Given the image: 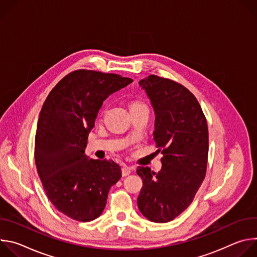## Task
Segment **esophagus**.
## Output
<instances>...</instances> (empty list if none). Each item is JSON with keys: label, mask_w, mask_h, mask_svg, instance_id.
<instances>
[{"label": "esophagus", "mask_w": 257, "mask_h": 257, "mask_svg": "<svg viewBox=\"0 0 257 257\" xmlns=\"http://www.w3.org/2000/svg\"><path fill=\"white\" fill-rule=\"evenodd\" d=\"M130 173H131V171H130V169H129L128 167H123V168H122V176H123V177L128 176Z\"/></svg>", "instance_id": "obj_1"}]
</instances>
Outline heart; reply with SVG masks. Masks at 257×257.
<instances>
[{
	"label": "heart",
	"instance_id": "1",
	"mask_svg": "<svg viewBox=\"0 0 257 257\" xmlns=\"http://www.w3.org/2000/svg\"><path fill=\"white\" fill-rule=\"evenodd\" d=\"M130 112L132 111H137V109H141V108H148V106H146L142 101L140 100H133L131 103H130Z\"/></svg>",
	"mask_w": 257,
	"mask_h": 257
}]
</instances>
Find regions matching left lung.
Returning a JSON list of instances; mask_svg holds the SVG:
<instances>
[{
  "mask_svg": "<svg viewBox=\"0 0 257 257\" xmlns=\"http://www.w3.org/2000/svg\"><path fill=\"white\" fill-rule=\"evenodd\" d=\"M139 84L155 109L154 136L163 166L159 173L138 167L143 185L137 205L150 221L167 223L191 204L205 177L208 127L198 100L185 86L157 75Z\"/></svg>",
  "mask_w": 257,
  "mask_h": 257,
  "instance_id": "8db88e82",
  "label": "left lung"
}]
</instances>
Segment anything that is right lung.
Instances as JSON below:
<instances>
[{"label": "right lung", "mask_w": 257, "mask_h": 257, "mask_svg": "<svg viewBox=\"0 0 257 257\" xmlns=\"http://www.w3.org/2000/svg\"><path fill=\"white\" fill-rule=\"evenodd\" d=\"M132 81L114 73L75 70L57 83L42 107L34 143L36 170L50 201L75 221L98 217L122 176L114 161L89 160L84 152L102 101Z\"/></svg>", "instance_id": "add662e5"}]
</instances>
